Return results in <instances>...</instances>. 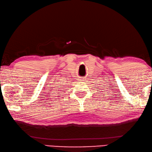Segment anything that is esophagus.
<instances>
[{"label": "esophagus", "mask_w": 152, "mask_h": 152, "mask_svg": "<svg viewBox=\"0 0 152 152\" xmlns=\"http://www.w3.org/2000/svg\"><path fill=\"white\" fill-rule=\"evenodd\" d=\"M80 80H81V81H84V80H85V77H81V78L80 79Z\"/></svg>", "instance_id": "esophagus-1"}]
</instances>
